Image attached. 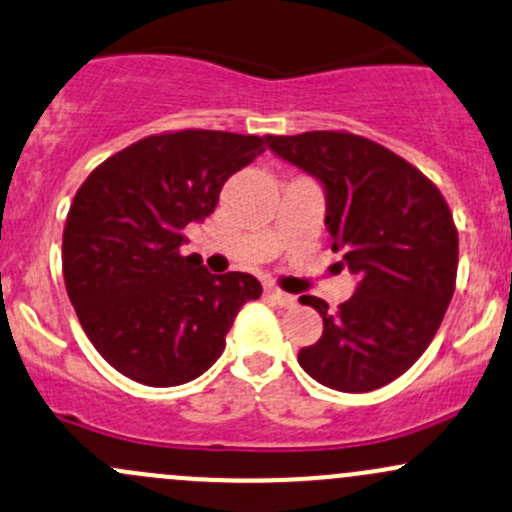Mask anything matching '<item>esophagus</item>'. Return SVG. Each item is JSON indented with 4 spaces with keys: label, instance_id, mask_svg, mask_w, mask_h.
Instances as JSON below:
<instances>
[{
    "label": "esophagus",
    "instance_id": "34e87169",
    "mask_svg": "<svg viewBox=\"0 0 512 512\" xmlns=\"http://www.w3.org/2000/svg\"><path fill=\"white\" fill-rule=\"evenodd\" d=\"M265 294L274 301V304H279V306H294V297H292V294L282 292V289H279V287H267Z\"/></svg>",
    "mask_w": 512,
    "mask_h": 512
}]
</instances>
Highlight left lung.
<instances>
[{
    "mask_svg": "<svg viewBox=\"0 0 512 512\" xmlns=\"http://www.w3.org/2000/svg\"><path fill=\"white\" fill-rule=\"evenodd\" d=\"M265 139L324 184L331 247L360 279L338 311L299 297L324 316V333L301 348L299 365L333 390H378L427 351L454 297L459 230L449 203L417 166L360 134Z\"/></svg>",
    "mask_w": 512,
    "mask_h": 512,
    "instance_id": "left-lung-1",
    "label": "left lung"
}]
</instances>
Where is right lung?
I'll use <instances>...</instances> for the list:
<instances>
[{"mask_svg": "<svg viewBox=\"0 0 512 512\" xmlns=\"http://www.w3.org/2000/svg\"><path fill=\"white\" fill-rule=\"evenodd\" d=\"M257 134L179 129L149 134L90 171L63 228V279L85 336L142 385L198 378L220 358L252 274H211L181 255L186 225L218 206L225 181L265 152Z\"/></svg>", "mask_w": 512, "mask_h": 512, "instance_id": "add662e5", "label": "right lung"}]
</instances>
